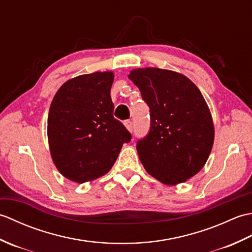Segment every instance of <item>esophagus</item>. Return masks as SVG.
Listing matches in <instances>:
<instances>
[{
	"instance_id": "1",
	"label": "esophagus",
	"mask_w": 252,
	"mask_h": 252,
	"mask_svg": "<svg viewBox=\"0 0 252 252\" xmlns=\"http://www.w3.org/2000/svg\"><path fill=\"white\" fill-rule=\"evenodd\" d=\"M125 126L127 129V131H130V132L133 131V123H132V121H130V120L125 121Z\"/></svg>"
}]
</instances>
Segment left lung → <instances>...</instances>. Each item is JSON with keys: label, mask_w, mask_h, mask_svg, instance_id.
Returning <instances> with one entry per match:
<instances>
[{"label": "left lung", "mask_w": 252, "mask_h": 252, "mask_svg": "<svg viewBox=\"0 0 252 252\" xmlns=\"http://www.w3.org/2000/svg\"><path fill=\"white\" fill-rule=\"evenodd\" d=\"M127 77L151 109V130L136 146L142 164L165 185L184 183L203 168L215 141L205 98L189 78L172 70L138 68Z\"/></svg>", "instance_id": "1"}]
</instances>
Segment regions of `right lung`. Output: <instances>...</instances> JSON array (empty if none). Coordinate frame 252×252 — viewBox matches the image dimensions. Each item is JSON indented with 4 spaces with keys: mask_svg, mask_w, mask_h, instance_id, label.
Instances as JSON below:
<instances>
[{
    "mask_svg": "<svg viewBox=\"0 0 252 252\" xmlns=\"http://www.w3.org/2000/svg\"><path fill=\"white\" fill-rule=\"evenodd\" d=\"M115 74H81L57 91L47 118L53 162L62 175L84 183L108 173L131 134L114 118L110 90Z\"/></svg>",
    "mask_w": 252,
    "mask_h": 252,
    "instance_id": "right-lung-1",
    "label": "right lung"
}]
</instances>
